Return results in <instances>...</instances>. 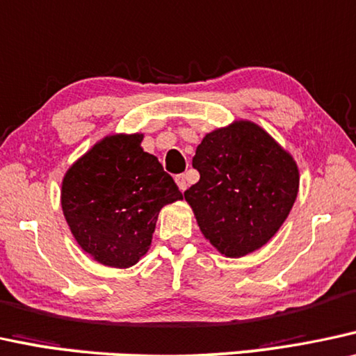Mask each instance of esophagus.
Here are the masks:
<instances>
[{
    "label": "esophagus",
    "instance_id": "obj_1",
    "mask_svg": "<svg viewBox=\"0 0 356 356\" xmlns=\"http://www.w3.org/2000/svg\"><path fill=\"white\" fill-rule=\"evenodd\" d=\"M175 182H177V186H179V188H181V192H184L187 188V181H186V175H184V174L175 175Z\"/></svg>",
    "mask_w": 356,
    "mask_h": 356
}]
</instances>
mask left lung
Wrapping results in <instances>:
<instances>
[{
	"label": "left lung",
	"mask_w": 356,
	"mask_h": 356,
	"mask_svg": "<svg viewBox=\"0 0 356 356\" xmlns=\"http://www.w3.org/2000/svg\"><path fill=\"white\" fill-rule=\"evenodd\" d=\"M192 165L200 181L184 197L204 236L228 258L266 245L298 197L296 161L251 121H235L207 134Z\"/></svg>",
	"instance_id": "left-lung-1"
}]
</instances>
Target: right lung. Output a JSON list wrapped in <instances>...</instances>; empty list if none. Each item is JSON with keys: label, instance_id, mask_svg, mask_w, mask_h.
<instances>
[{"label": "right lung", "instance_id": "obj_1", "mask_svg": "<svg viewBox=\"0 0 356 356\" xmlns=\"http://www.w3.org/2000/svg\"><path fill=\"white\" fill-rule=\"evenodd\" d=\"M143 134H113L67 170L62 210L85 253L111 268H129L149 250L157 215L182 199Z\"/></svg>", "mask_w": 356, "mask_h": 356}]
</instances>
